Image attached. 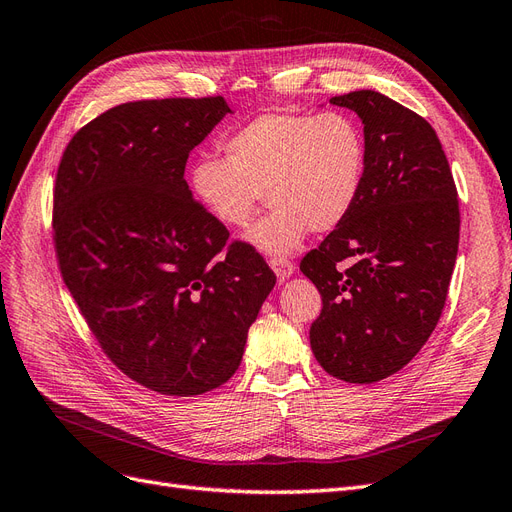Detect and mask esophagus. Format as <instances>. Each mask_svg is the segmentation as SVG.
Here are the masks:
<instances>
[{
	"label": "esophagus",
	"instance_id": "1",
	"mask_svg": "<svg viewBox=\"0 0 512 512\" xmlns=\"http://www.w3.org/2000/svg\"><path fill=\"white\" fill-rule=\"evenodd\" d=\"M269 267L273 269V273L277 275V280L284 282L288 280V277L294 273V265L288 260V258H282V256H273L269 258Z\"/></svg>",
	"mask_w": 512,
	"mask_h": 512
}]
</instances>
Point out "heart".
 <instances>
[{"label":"heart","mask_w":512,"mask_h":512,"mask_svg":"<svg viewBox=\"0 0 512 512\" xmlns=\"http://www.w3.org/2000/svg\"><path fill=\"white\" fill-rule=\"evenodd\" d=\"M224 153L226 160L203 158L192 166V196L220 224L241 228L265 192L271 211L247 241L267 256L292 254L309 230H335L365 175L363 132L337 111L256 115L228 134Z\"/></svg>","instance_id":"heart-1"}]
</instances>
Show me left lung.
I'll return each mask as SVG.
<instances>
[{"label":"left lung","instance_id":"1","mask_svg":"<svg viewBox=\"0 0 512 512\" xmlns=\"http://www.w3.org/2000/svg\"><path fill=\"white\" fill-rule=\"evenodd\" d=\"M363 121L359 198L318 250L301 260L322 312L309 329L316 361L337 380L393 376L442 316L459 247V203L438 134L378 91L331 98Z\"/></svg>","mask_w":512,"mask_h":512}]
</instances>
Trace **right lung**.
Listing matches in <instances>:
<instances>
[{"instance_id":"obj_1","label":"right lung","mask_w":512,"mask_h":512,"mask_svg":"<svg viewBox=\"0 0 512 512\" xmlns=\"http://www.w3.org/2000/svg\"><path fill=\"white\" fill-rule=\"evenodd\" d=\"M232 113L222 96L126 102L61 156L53 239L61 277L104 354L162 395L192 397L235 374L275 286L252 245L200 207L190 151Z\"/></svg>"}]
</instances>
